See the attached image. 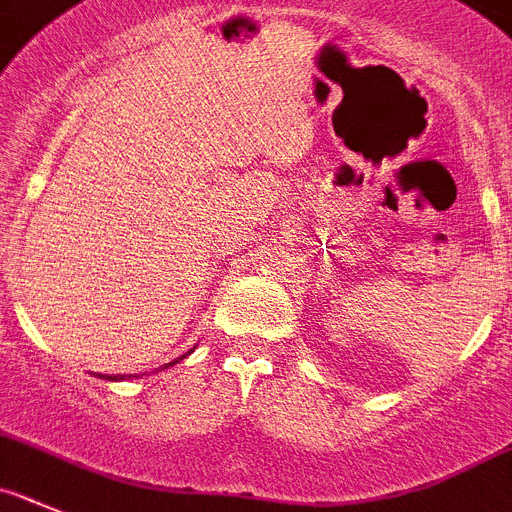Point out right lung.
I'll use <instances>...</instances> for the list:
<instances>
[{
  "label": "right lung",
  "instance_id": "obj_1",
  "mask_svg": "<svg viewBox=\"0 0 512 512\" xmlns=\"http://www.w3.org/2000/svg\"><path fill=\"white\" fill-rule=\"evenodd\" d=\"M176 362H178V359H176ZM176 362H170V365H176ZM170 365H165V367H170ZM109 380H124V375H112V377H109Z\"/></svg>",
  "mask_w": 512,
  "mask_h": 512
}]
</instances>
